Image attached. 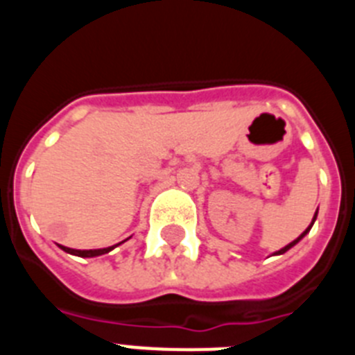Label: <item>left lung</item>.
I'll return each mask as SVG.
<instances>
[{"mask_svg":"<svg viewBox=\"0 0 355 355\" xmlns=\"http://www.w3.org/2000/svg\"><path fill=\"white\" fill-rule=\"evenodd\" d=\"M316 215H318V209H316V213H315V216H313V220H311V224H309V227H307V229H306V231H304V233H302V234H300V236H299V238H297V240H293V241H291V243H288V245H286V247H283V249H281V250H277V252H274V256H279V254H284V252H286V250H290V249H291V247H293V245H297V243H299V241H300V240H302V238H304V236H306V234H307V233H309V231H311L313 224H315V220H316Z\"/></svg>","mask_w":355,"mask_h":355,"instance_id":"1","label":"left lung"}]
</instances>
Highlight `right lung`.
<instances>
[{"instance_id":"obj_1","label":"right lung","mask_w":355,"mask_h":355,"mask_svg":"<svg viewBox=\"0 0 355 355\" xmlns=\"http://www.w3.org/2000/svg\"><path fill=\"white\" fill-rule=\"evenodd\" d=\"M64 252L72 254V256H80V258H96V256H101V254H108L110 250L115 249L114 247H106V249H90V250H78V249H69V247L58 245Z\"/></svg>"}]
</instances>
